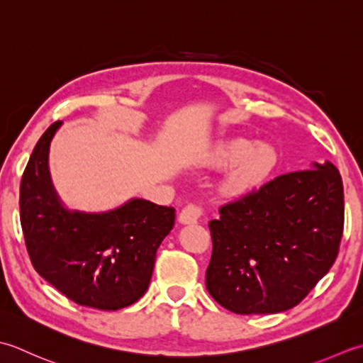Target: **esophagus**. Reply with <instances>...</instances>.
<instances>
[{
    "instance_id": "obj_1",
    "label": "esophagus",
    "mask_w": 363,
    "mask_h": 363,
    "mask_svg": "<svg viewBox=\"0 0 363 363\" xmlns=\"http://www.w3.org/2000/svg\"><path fill=\"white\" fill-rule=\"evenodd\" d=\"M201 216H202V208H201V206L188 205V206H184V208L182 210L180 216H179V220H180V224H184V225L196 224L197 220L201 219Z\"/></svg>"
}]
</instances>
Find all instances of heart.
<instances>
[{
    "label": "heart",
    "mask_w": 363,
    "mask_h": 363,
    "mask_svg": "<svg viewBox=\"0 0 363 363\" xmlns=\"http://www.w3.org/2000/svg\"><path fill=\"white\" fill-rule=\"evenodd\" d=\"M276 149L268 143H254L247 138H228L213 144L203 155L210 167H225L219 188L225 194H240L257 184L274 167Z\"/></svg>",
    "instance_id": "heart-1"
}]
</instances>
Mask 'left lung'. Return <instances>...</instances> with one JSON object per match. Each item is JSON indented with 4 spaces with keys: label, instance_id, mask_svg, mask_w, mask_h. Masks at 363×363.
Wrapping results in <instances>:
<instances>
[{
    "label": "left lung",
    "instance_id": "8db88e82",
    "mask_svg": "<svg viewBox=\"0 0 363 363\" xmlns=\"http://www.w3.org/2000/svg\"><path fill=\"white\" fill-rule=\"evenodd\" d=\"M210 220L206 290L238 315L293 308L328 274L343 235V182L330 161L279 175Z\"/></svg>",
    "mask_w": 363,
    "mask_h": 363
}]
</instances>
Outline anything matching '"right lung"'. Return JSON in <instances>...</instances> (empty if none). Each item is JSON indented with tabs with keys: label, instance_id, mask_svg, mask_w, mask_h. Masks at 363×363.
Returning a JSON list of instances; mask_svg holds the SVG:
<instances>
[{
	"label": "right lung",
	"instance_id": "1",
	"mask_svg": "<svg viewBox=\"0 0 363 363\" xmlns=\"http://www.w3.org/2000/svg\"><path fill=\"white\" fill-rule=\"evenodd\" d=\"M61 125L43 133L21 177L20 223L29 258L48 284L79 306L128 307L150 285L175 210L138 197L109 211L67 208L48 167L50 144Z\"/></svg>",
	"mask_w": 363,
	"mask_h": 363
}]
</instances>
